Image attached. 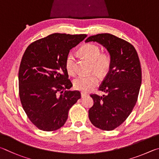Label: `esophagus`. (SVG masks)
Returning <instances> with one entry per match:
<instances>
[{
    "mask_svg": "<svg viewBox=\"0 0 159 159\" xmlns=\"http://www.w3.org/2000/svg\"><path fill=\"white\" fill-rule=\"evenodd\" d=\"M88 94L87 93H84V92H82L81 93V97L82 98H84L85 96H87Z\"/></svg>",
    "mask_w": 159,
    "mask_h": 159,
    "instance_id": "obj_1",
    "label": "esophagus"
}]
</instances>
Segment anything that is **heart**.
Returning <instances> with one entry per match:
<instances>
[{
  "label": "heart",
  "mask_w": 159,
  "mask_h": 159,
  "mask_svg": "<svg viewBox=\"0 0 159 159\" xmlns=\"http://www.w3.org/2000/svg\"><path fill=\"white\" fill-rule=\"evenodd\" d=\"M80 53L92 63V70L100 76H104L110 70L111 58L109 55L101 54V48L93 44H87L80 49ZM75 57L72 53H69L65 59V68L70 75L75 72ZM98 79L95 74L89 75H80L73 81L74 88L82 91H89L98 84Z\"/></svg>",
  "instance_id": "obj_1"
}]
</instances>
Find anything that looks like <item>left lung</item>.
<instances>
[{
  "label": "left lung",
  "mask_w": 159,
  "mask_h": 159,
  "mask_svg": "<svg viewBox=\"0 0 159 159\" xmlns=\"http://www.w3.org/2000/svg\"><path fill=\"white\" fill-rule=\"evenodd\" d=\"M89 42L102 44L111 58L110 70L99 87L106 95L91 94L93 105L89 118L94 126L112 130L126 120L137 102L142 82L140 59L131 44L110 33L90 36L85 40Z\"/></svg>",
  "instance_id": "1"
}]
</instances>
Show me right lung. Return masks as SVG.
Returning a JSON list of instances; mask_svg holds the SVG:
<instances>
[{
  "label": "right lung",
  "instance_id": "add662e5",
  "mask_svg": "<svg viewBox=\"0 0 159 159\" xmlns=\"http://www.w3.org/2000/svg\"><path fill=\"white\" fill-rule=\"evenodd\" d=\"M87 35L53 33L27 47L19 70V93L30 121L44 131L62 127L70 107L81 98L72 87L65 68L70 50Z\"/></svg>",
  "mask_w": 159,
  "mask_h": 159
}]
</instances>
